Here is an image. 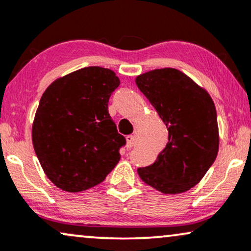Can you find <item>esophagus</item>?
Masks as SVG:
<instances>
[{"label": "esophagus", "mask_w": 251, "mask_h": 251, "mask_svg": "<svg viewBox=\"0 0 251 251\" xmlns=\"http://www.w3.org/2000/svg\"><path fill=\"white\" fill-rule=\"evenodd\" d=\"M126 141H127V149H132L135 144L134 135H127V137H126Z\"/></svg>", "instance_id": "34e87169"}]
</instances>
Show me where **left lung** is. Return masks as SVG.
Masks as SVG:
<instances>
[{
	"mask_svg": "<svg viewBox=\"0 0 251 251\" xmlns=\"http://www.w3.org/2000/svg\"><path fill=\"white\" fill-rule=\"evenodd\" d=\"M137 86L168 129V143L152 165L138 168L145 183L164 194L187 192L215 161L219 128L215 105L191 78L176 69L140 75Z\"/></svg>",
	"mask_w": 251,
	"mask_h": 251,
	"instance_id": "obj_1",
	"label": "left lung"
}]
</instances>
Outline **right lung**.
I'll return each instance as SVG.
<instances>
[{
    "mask_svg": "<svg viewBox=\"0 0 251 251\" xmlns=\"http://www.w3.org/2000/svg\"><path fill=\"white\" fill-rule=\"evenodd\" d=\"M119 84L110 69L89 66L56 79L42 96L32 145L44 173L63 191L97 186L120 160L126 139L108 113Z\"/></svg>",
    "mask_w": 251,
    "mask_h": 251,
    "instance_id": "obj_1",
    "label": "right lung"
}]
</instances>
